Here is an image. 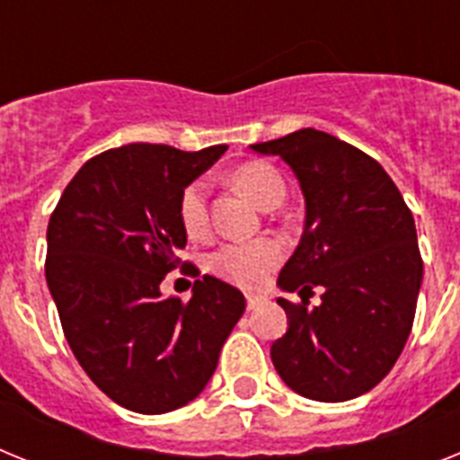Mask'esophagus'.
<instances>
[{"label":"esophagus","mask_w":460,"mask_h":460,"mask_svg":"<svg viewBox=\"0 0 460 460\" xmlns=\"http://www.w3.org/2000/svg\"><path fill=\"white\" fill-rule=\"evenodd\" d=\"M263 301H265V296H261V294H246V307H249V310L258 307Z\"/></svg>","instance_id":"esophagus-1"}]
</instances>
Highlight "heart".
<instances>
[{
	"label": "heart",
	"instance_id": "b5f03b06",
	"mask_svg": "<svg viewBox=\"0 0 460 460\" xmlns=\"http://www.w3.org/2000/svg\"><path fill=\"white\" fill-rule=\"evenodd\" d=\"M233 183L249 199L263 208L284 197V181L279 171L268 162H244L233 171ZM178 216L188 237H204L208 230L207 183L197 178L188 183L178 199ZM284 258V246L272 237L246 239V242H226L208 256V270L226 282L253 289L265 282V277L275 270Z\"/></svg>",
	"mask_w": 460,
	"mask_h": 460
}]
</instances>
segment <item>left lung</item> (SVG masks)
I'll use <instances>...</instances> for the list:
<instances>
[{
    "label": "left lung",
    "mask_w": 460,
    "mask_h": 460,
    "mask_svg": "<svg viewBox=\"0 0 460 460\" xmlns=\"http://www.w3.org/2000/svg\"><path fill=\"white\" fill-rule=\"evenodd\" d=\"M282 157L305 197V226L279 272L277 298L289 329L270 348L294 393L345 402L369 393L393 369L411 333L423 261L409 207L374 157L336 136L301 128L252 146ZM323 289L306 307L305 293Z\"/></svg>",
    "instance_id": "1"
}]
</instances>
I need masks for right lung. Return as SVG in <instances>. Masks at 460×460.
<instances>
[{
  "label": "right lung",
  "mask_w": 460,
  "mask_h": 460,
  "mask_svg": "<svg viewBox=\"0 0 460 460\" xmlns=\"http://www.w3.org/2000/svg\"><path fill=\"white\" fill-rule=\"evenodd\" d=\"M226 150L112 147L75 173L53 208L49 291L77 362L119 407L166 413L195 400L244 313L242 291L211 275L190 301L159 291L188 244L181 192Z\"/></svg>",
  "instance_id": "1"
}]
</instances>
